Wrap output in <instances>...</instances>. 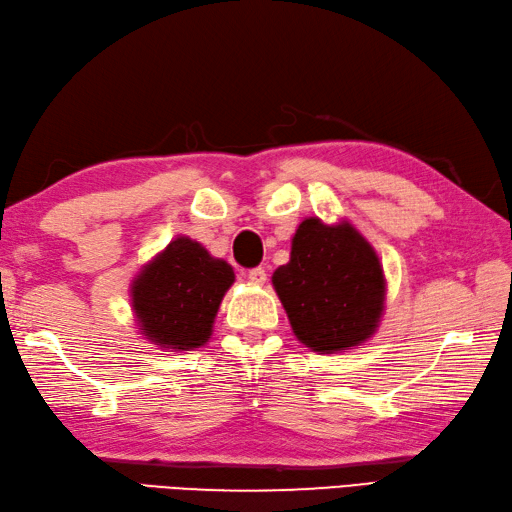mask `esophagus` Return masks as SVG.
<instances>
[{"instance_id": "1", "label": "esophagus", "mask_w": 512, "mask_h": 512, "mask_svg": "<svg viewBox=\"0 0 512 512\" xmlns=\"http://www.w3.org/2000/svg\"><path fill=\"white\" fill-rule=\"evenodd\" d=\"M248 280L250 282H253V284H264L266 282V271H264V268L262 266H257V268H250V271H248Z\"/></svg>"}]
</instances>
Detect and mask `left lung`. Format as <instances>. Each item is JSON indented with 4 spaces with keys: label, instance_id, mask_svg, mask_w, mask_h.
Wrapping results in <instances>:
<instances>
[{
    "label": "left lung",
    "instance_id": "8db88e82",
    "mask_svg": "<svg viewBox=\"0 0 512 512\" xmlns=\"http://www.w3.org/2000/svg\"><path fill=\"white\" fill-rule=\"evenodd\" d=\"M273 286L306 347L336 353L376 331L385 280L378 257L351 226L306 219L297 228L291 262L273 273Z\"/></svg>",
    "mask_w": 512,
    "mask_h": 512
}]
</instances>
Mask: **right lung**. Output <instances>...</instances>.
I'll return each instance as SVG.
<instances>
[{
  "instance_id": "add662e5",
  "label": "right lung",
  "mask_w": 512,
  "mask_h": 512,
  "mask_svg": "<svg viewBox=\"0 0 512 512\" xmlns=\"http://www.w3.org/2000/svg\"><path fill=\"white\" fill-rule=\"evenodd\" d=\"M235 282L224 262L188 237L174 239L132 286V302L143 333L165 349L206 345L221 297Z\"/></svg>"
}]
</instances>
